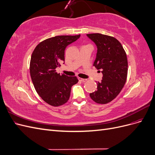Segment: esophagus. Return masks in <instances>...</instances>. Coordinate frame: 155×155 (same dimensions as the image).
<instances>
[{"label":"esophagus","instance_id":"esophagus-1","mask_svg":"<svg viewBox=\"0 0 155 155\" xmlns=\"http://www.w3.org/2000/svg\"><path fill=\"white\" fill-rule=\"evenodd\" d=\"M78 79H79V81H80L81 82H85L87 80V79H83V78H79Z\"/></svg>","mask_w":155,"mask_h":155}]
</instances>
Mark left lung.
I'll return each instance as SVG.
<instances>
[{
  "instance_id": "1",
  "label": "left lung",
  "mask_w": 155,
  "mask_h": 155,
  "mask_svg": "<svg viewBox=\"0 0 155 155\" xmlns=\"http://www.w3.org/2000/svg\"><path fill=\"white\" fill-rule=\"evenodd\" d=\"M87 35L97 46L93 66L101 70L103 74L101 81L97 83V91L91 93L90 97L97 104H106L119 94L126 82L127 55L122 45L113 37L101 34Z\"/></svg>"
}]
</instances>
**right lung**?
Returning <instances> with one entry per match:
<instances>
[{
  "label": "right lung",
  "instance_id": "right-lung-1",
  "mask_svg": "<svg viewBox=\"0 0 155 155\" xmlns=\"http://www.w3.org/2000/svg\"><path fill=\"white\" fill-rule=\"evenodd\" d=\"M79 37L80 35L51 37L42 41L33 51L30 64L31 81L37 94L51 106L67 103L72 87L78 82L76 76L61 75L55 69L64 61L67 46Z\"/></svg>",
  "mask_w": 155,
  "mask_h": 155
}]
</instances>
